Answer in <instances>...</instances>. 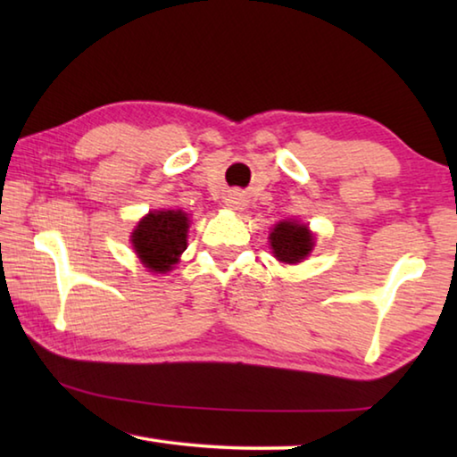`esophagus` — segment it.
<instances>
[{
	"instance_id": "34e87169",
	"label": "esophagus",
	"mask_w": 457,
	"mask_h": 457,
	"mask_svg": "<svg viewBox=\"0 0 457 457\" xmlns=\"http://www.w3.org/2000/svg\"><path fill=\"white\" fill-rule=\"evenodd\" d=\"M226 204L231 207V210H244L245 199L242 197V193H231V195L226 199Z\"/></svg>"
}]
</instances>
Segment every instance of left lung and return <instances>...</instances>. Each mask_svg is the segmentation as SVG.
<instances>
[{"label": "left lung", "mask_w": 457, "mask_h": 457, "mask_svg": "<svg viewBox=\"0 0 457 457\" xmlns=\"http://www.w3.org/2000/svg\"><path fill=\"white\" fill-rule=\"evenodd\" d=\"M312 239L314 237L306 226L294 221H280L270 234L274 256L286 264H296L304 260L314 245Z\"/></svg>", "instance_id": "left-lung-1"}]
</instances>
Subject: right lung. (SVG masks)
I'll use <instances>...</instances> for the list:
<instances>
[{
	"instance_id": "obj_1",
	"label": "right lung",
	"mask_w": 457,
	"mask_h": 457,
	"mask_svg": "<svg viewBox=\"0 0 457 457\" xmlns=\"http://www.w3.org/2000/svg\"><path fill=\"white\" fill-rule=\"evenodd\" d=\"M187 213L183 212H153L138 221L130 242L151 272L165 274L173 268L187 247Z\"/></svg>"
}]
</instances>
